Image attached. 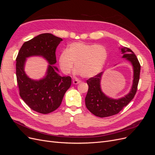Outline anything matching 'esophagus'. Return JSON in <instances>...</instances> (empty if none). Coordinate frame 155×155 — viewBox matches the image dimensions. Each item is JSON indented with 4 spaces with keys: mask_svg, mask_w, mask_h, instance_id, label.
Masks as SVG:
<instances>
[{
    "mask_svg": "<svg viewBox=\"0 0 155 155\" xmlns=\"http://www.w3.org/2000/svg\"><path fill=\"white\" fill-rule=\"evenodd\" d=\"M80 83H81V81L78 80V79H74V80H73V83L74 85H77V84Z\"/></svg>",
    "mask_w": 155,
    "mask_h": 155,
    "instance_id": "obj_1",
    "label": "esophagus"
}]
</instances>
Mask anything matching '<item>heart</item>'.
Wrapping results in <instances>:
<instances>
[{"mask_svg": "<svg viewBox=\"0 0 155 155\" xmlns=\"http://www.w3.org/2000/svg\"><path fill=\"white\" fill-rule=\"evenodd\" d=\"M107 50L104 45L83 42L70 44L59 57V64L64 74L75 70L83 78L96 76L104 68L107 59Z\"/></svg>", "mask_w": 155, "mask_h": 155, "instance_id": "heart-1", "label": "heart"}]
</instances>
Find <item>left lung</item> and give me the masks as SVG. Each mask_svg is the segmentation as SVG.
<instances>
[{
  "instance_id": "left-lung-1",
  "label": "left lung",
  "mask_w": 155,
  "mask_h": 155,
  "mask_svg": "<svg viewBox=\"0 0 155 155\" xmlns=\"http://www.w3.org/2000/svg\"><path fill=\"white\" fill-rule=\"evenodd\" d=\"M120 48L121 54L124 55L122 58H126L133 67V86L128 94L118 100L107 96L101 91L100 87L103 72L87 80L88 89L85 97L86 107L93 114L100 118H105L119 113L133 99L137 91L141 66L137 56L130 48L124 46H121Z\"/></svg>"
}]
</instances>
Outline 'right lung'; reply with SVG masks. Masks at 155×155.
<instances>
[{
    "label": "right lung",
    "instance_id": "1",
    "mask_svg": "<svg viewBox=\"0 0 155 155\" xmlns=\"http://www.w3.org/2000/svg\"><path fill=\"white\" fill-rule=\"evenodd\" d=\"M62 41L49 33L40 34L25 42L16 58V76L20 96L31 109L41 114H48L57 109L71 85V77L59 76L58 68L52 65L57 61L55 50ZM35 55L42 56L49 63L46 76L40 81L29 78L24 72L26 58Z\"/></svg>",
    "mask_w": 155,
    "mask_h": 155
}]
</instances>
